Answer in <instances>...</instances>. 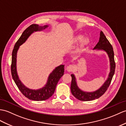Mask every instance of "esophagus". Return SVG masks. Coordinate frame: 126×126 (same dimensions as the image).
Segmentation results:
<instances>
[{
    "label": "esophagus",
    "mask_w": 126,
    "mask_h": 126,
    "mask_svg": "<svg viewBox=\"0 0 126 126\" xmlns=\"http://www.w3.org/2000/svg\"><path fill=\"white\" fill-rule=\"evenodd\" d=\"M66 69L68 72H72L74 69V67L72 65H69L66 67Z\"/></svg>",
    "instance_id": "34e87169"
}]
</instances>
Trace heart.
<instances>
[{
  "instance_id": "b5f03b06",
  "label": "heart",
  "mask_w": 126,
  "mask_h": 126,
  "mask_svg": "<svg viewBox=\"0 0 126 126\" xmlns=\"http://www.w3.org/2000/svg\"><path fill=\"white\" fill-rule=\"evenodd\" d=\"M83 36L81 35H77L75 36L74 38V42L75 43H77L78 42L80 41L83 39ZM90 43V40L89 38H85L80 43L79 46L78 47L77 49L76 50V53H81V52H83L87 46L89 45Z\"/></svg>"
}]
</instances>
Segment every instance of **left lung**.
Wrapping results in <instances>:
<instances>
[{"instance_id":"left-lung-1","label":"left lung","mask_w":126,"mask_h":126,"mask_svg":"<svg viewBox=\"0 0 126 126\" xmlns=\"http://www.w3.org/2000/svg\"><path fill=\"white\" fill-rule=\"evenodd\" d=\"M94 50H104L106 52L109 57L110 62V72L109 77L105 82L98 90L93 92H85L80 90L77 85L76 79L74 74L71 75L72 77L71 84V92L75 98L81 101H91L98 99L103 95L106 91L112 81V78L114 74L115 69V63L114 61V55L112 45L107 39L104 33L100 32V38L96 45L94 47Z\"/></svg>"}]
</instances>
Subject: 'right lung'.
Returning <instances> with one entry per match:
<instances>
[{"instance_id":"add662e5","label":"right lung","mask_w":126,"mask_h":126,"mask_svg":"<svg viewBox=\"0 0 126 126\" xmlns=\"http://www.w3.org/2000/svg\"><path fill=\"white\" fill-rule=\"evenodd\" d=\"M48 27V25L41 26L33 24L26 28L21 36L15 44L12 55L11 74L16 86L19 90L26 97L34 101H42L49 99L55 92L56 86L60 79L64 75V65H60L57 66L49 75L47 82L45 86L38 90H32L26 87L19 79L16 70V55L19 47L25 43L31 35L34 32L41 31Z\"/></svg>"}]
</instances>
